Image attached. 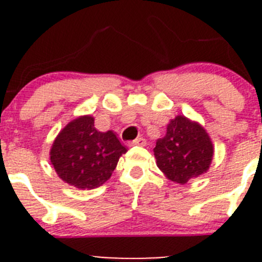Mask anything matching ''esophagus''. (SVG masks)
<instances>
[{"label":"esophagus","instance_id":"1","mask_svg":"<svg viewBox=\"0 0 262 262\" xmlns=\"http://www.w3.org/2000/svg\"><path fill=\"white\" fill-rule=\"evenodd\" d=\"M130 146H146V139L144 138H137L130 143Z\"/></svg>","mask_w":262,"mask_h":262}]
</instances>
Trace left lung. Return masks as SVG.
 <instances>
[{"label":"left lung","instance_id":"1","mask_svg":"<svg viewBox=\"0 0 262 262\" xmlns=\"http://www.w3.org/2000/svg\"><path fill=\"white\" fill-rule=\"evenodd\" d=\"M153 152L163 175L184 185L209 170L214 146L202 124L178 115L167 124L166 136L158 139Z\"/></svg>","mask_w":262,"mask_h":262}]
</instances>
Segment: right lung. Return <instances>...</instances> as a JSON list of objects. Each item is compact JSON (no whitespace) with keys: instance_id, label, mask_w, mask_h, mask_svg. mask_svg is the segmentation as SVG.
<instances>
[{"instance_id":"obj_1","label":"right lung","mask_w":262,"mask_h":262,"mask_svg":"<svg viewBox=\"0 0 262 262\" xmlns=\"http://www.w3.org/2000/svg\"><path fill=\"white\" fill-rule=\"evenodd\" d=\"M94 121L92 115L71 120L55 137L49 152L58 178L80 190L101 186L126 153L115 133L99 132Z\"/></svg>"}]
</instances>
